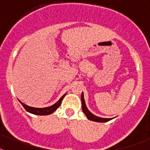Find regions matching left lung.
Masks as SVG:
<instances>
[{"label": "left lung", "mask_w": 150, "mask_h": 150, "mask_svg": "<svg viewBox=\"0 0 150 150\" xmlns=\"http://www.w3.org/2000/svg\"><path fill=\"white\" fill-rule=\"evenodd\" d=\"M81 105H82V111L84 112V113L86 114V115L87 116V118L89 120H92V121L94 122H108L109 120H111V119H105V118H100L96 116V115H94L93 114L90 112L88 110L87 107L86 105V103H85V99H84V95L83 92L81 94Z\"/></svg>", "instance_id": "8db88e82"}]
</instances>
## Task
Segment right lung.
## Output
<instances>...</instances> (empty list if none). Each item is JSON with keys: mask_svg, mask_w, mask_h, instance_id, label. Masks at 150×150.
<instances>
[{"mask_svg": "<svg viewBox=\"0 0 150 150\" xmlns=\"http://www.w3.org/2000/svg\"><path fill=\"white\" fill-rule=\"evenodd\" d=\"M65 94L64 96H62L61 97V98L54 105H52V106H49V107H46V108H34V107H31V106H28V105H25L24 103H21V105H22L24 108L26 109L28 112H29L32 113V114H35V115H50V114H52L56 110V109H58V107L60 106L61 103H62V101L63 98L64 97Z\"/></svg>", "mask_w": 150, "mask_h": 150, "instance_id": "right-lung-1", "label": "right lung"}]
</instances>
